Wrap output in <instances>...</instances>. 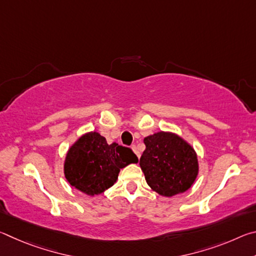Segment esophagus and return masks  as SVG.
Here are the masks:
<instances>
[{"mask_svg": "<svg viewBox=\"0 0 256 256\" xmlns=\"http://www.w3.org/2000/svg\"><path fill=\"white\" fill-rule=\"evenodd\" d=\"M131 149L133 150V152L136 154V157H138V158H140V156H141V154H140V152H138V148H136V146H134V144H133V146H131Z\"/></svg>", "mask_w": 256, "mask_h": 256, "instance_id": "34e87169", "label": "esophagus"}]
</instances>
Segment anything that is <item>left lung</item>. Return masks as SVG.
<instances>
[{
  "instance_id": "1",
  "label": "left lung",
  "mask_w": 256,
  "mask_h": 256,
  "mask_svg": "<svg viewBox=\"0 0 256 256\" xmlns=\"http://www.w3.org/2000/svg\"><path fill=\"white\" fill-rule=\"evenodd\" d=\"M140 167L151 190L170 198L184 193L198 174L196 151L178 134L160 131L144 138Z\"/></svg>"
}]
</instances>
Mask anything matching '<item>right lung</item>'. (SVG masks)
Returning a JSON list of instances; mask_svg holds the SVG:
<instances>
[{
  "label": "right lung",
  "mask_w": 256,
  "mask_h": 256,
  "mask_svg": "<svg viewBox=\"0 0 256 256\" xmlns=\"http://www.w3.org/2000/svg\"><path fill=\"white\" fill-rule=\"evenodd\" d=\"M138 159L130 148L116 142L107 144L96 131L86 132L68 148L64 160V175L76 190L94 196L112 188L120 170Z\"/></svg>",
  "instance_id": "add662e5"
}]
</instances>
